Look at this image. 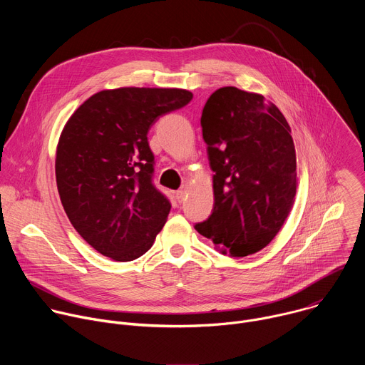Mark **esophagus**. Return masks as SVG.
Returning <instances> with one entry per match:
<instances>
[{
  "label": "esophagus",
  "instance_id": "34e87169",
  "mask_svg": "<svg viewBox=\"0 0 365 365\" xmlns=\"http://www.w3.org/2000/svg\"><path fill=\"white\" fill-rule=\"evenodd\" d=\"M186 192H187V187H186V186H182L179 190H176V197H178L179 202H182V200L185 199Z\"/></svg>",
  "mask_w": 365,
  "mask_h": 365
}]
</instances>
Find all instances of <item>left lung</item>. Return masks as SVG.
<instances>
[{
    "label": "left lung",
    "instance_id": "8db88e82",
    "mask_svg": "<svg viewBox=\"0 0 365 365\" xmlns=\"http://www.w3.org/2000/svg\"><path fill=\"white\" fill-rule=\"evenodd\" d=\"M202 135L214 175V210L195 230L215 250L245 257L267 247L296 196V150L290 125L262 93L235 86L206 101Z\"/></svg>",
    "mask_w": 365,
    "mask_h": 365
}]
</instances>
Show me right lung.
Listing matches in <instances>:
<instances>
[{
    "label": "right lung",
    "mask_w": 365,
    "mask_h": 365,
    "mask_svg": "<svg viewBox=\"0 0 365 365\" xmlns=\"http://www.w3.org/2000/svg\"><path fill=\"white\" fill-rule=\"evenodd\" d=\"M192 98L180 88L103 89L61 133L55 172L63 210L79 235L114 262L147 252L168 221L170 203L151 185L147 133Z\"/></svg>",
    "instance_id": "add662e5"
}]
</instances>
